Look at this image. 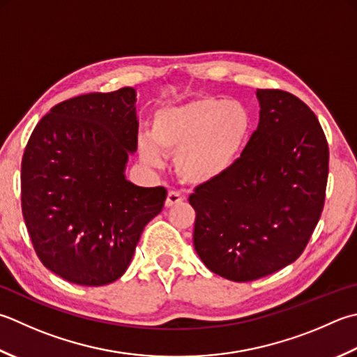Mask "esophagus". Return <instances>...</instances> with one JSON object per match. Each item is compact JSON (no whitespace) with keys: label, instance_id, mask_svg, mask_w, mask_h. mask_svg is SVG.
<instances>
[{"label":"esophagus","instance_id":"esophagus-1","mask_svg":"<svg viewBox=\"0 0 357 357\" xmlns=\"http://www.w3.org/2000/svg\"><path fill=\"white\" fill-rule=\"evenodd\" d=\"M183 195H181L179 192H176V190H170L169 192V195H167V199H165V206L167 207H173V206H176V204H179V202H183Z\"/></svg>","mask_w":357,"mask_h":357}]
</instances>
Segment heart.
<instances>
[{"label":"heart","mask_w":357,"mask_h":357,"mask_svg":"<svg viewBox=\"0 0 357 357\" xmlns=\"http://www.w3.org/2000/svg\"><path fill=\"white\" fill-rule=\"evenodd\" d=\"M252 121L241 103L198 97L158 111L150 139L139 141L146 165L159 167L162 155L174 156L179 178L187 184H207L227 173L240 159Z\"/></svg>","instance_id":"1"}]
</instances>
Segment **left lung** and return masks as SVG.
<instances>
[{"label":"left lung","mask_w":357,"mask_h":357,"mask_svg":"<svg viewBox=\"0 0 357 357\" xmlns=\"http://www.w3.org/2000/svg\"><path fill=\"white\" fill-rule=\"evenodd\" d=\"M260 123L227 173L188 198L195 250L232 282L296 261L325 204L330 150L311 108L288 91L257 89Z\"/></svg>","instance_id":"1"}]
</instances>
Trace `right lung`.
<instances>
[{
    "label": "right lung",
    "instance_id": "obj_1",
    "mask_svg": "<svg viewBox=\"0 0 357 357\" xmlns=\"http://www.w3.org/2000/svg\"><path fill=\"white\" fill-rule=\"evenodd\" d=\"M136 93L60 102L33 128L21 160V211L35 254L65 280L102 286L123 275L164 187L125 179L137 149Z\"/></svg>",
    "mask_w": 357,
    "mask_h": 357
}]
</instances>
